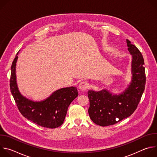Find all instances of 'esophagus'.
Returning a JSON list of instances; mask_svg holds the SVG:
<instances>
[{"mask_svg": "<svg viewBox=\"0 0 157 157\" xmlns=\"http://www.w3.org/2000/svg\"><path fill=\"white\" fill-rule=\"evenodd\" d=\"M89 87V84L87 82H85V81H83V82H81L79 85V88L81 89V91H86L87 89Z\"/></svg>", "mask_w": 157, "mask_h": 157, "instance_id": "esophagus-1", "label": "esophagus"}]
</instances>
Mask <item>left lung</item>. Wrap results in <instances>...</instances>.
I'll list each match as a JSON object with an SVG mask.
<instances>
[{"label": "left lung", "mask_w": 157, "mask_h": 157, "mask_svg": "<svg viewBox=\"0 0 157 157\" xmlns=\"http://www.w3.org/2000/svg\"><path fill=\"white\" fill-rule=\"evenodd\" d=\"M128 50L132 55V78L128 87L121 94H112L106 90H89L88 113L92 121L105 127L117 124L130 116L137 109L144 91L146 76L144 59L139 49L127 40Z\"/></svg>", "instance_id": "obj_1"}]
</instances>
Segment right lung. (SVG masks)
<instances>
[{"mask_svg":"<svg viewBox=\"0 0 157 157\" xmlns=\"http://www.w3.org/2000/svg\"><path fill=\"white\" fill-rule=\"evenodd\" d=\"M17 55L11 66L10 88L20 113L28 120L41 127L50 128L59 127L64 121L70 104L78 96L77 88L72 86L59 89L40 102L27 99L20 94L17 84Z\"/></svg>","mask_w":157,"mask_h":157,"instance_id":"obj_1","label":"right lung"}]
</instances>
